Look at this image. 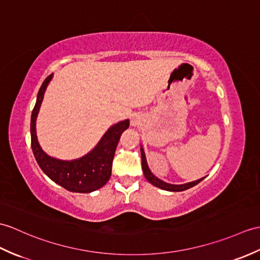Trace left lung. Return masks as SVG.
I'll return each mask as SVG.
<instances>
[{"label": "left lung", "instance_id": "1", "mask_svg": "<svg viewBox=\"0 0 260 260\" xmlns=\"http://www.w3.org/2000/svg\"><path fill=\"white\" fill-rule=\"evenodd\" d=\"M141 154H142V168H143V173L144 176L146 177V179L150 184H153L154 186L158 187V188H161L164 190H168V191H183L190 188V187L197 185L198 183H201L204 178H201L198 180H195V182L191 183H187V184H183V185H172V184H167L165 182H162L159 178H157L156 176L150 173L149 168L147 166V161H146V157H145V153L143 148H141Z\"/></svg>", "mask_w": 260, "mask_h": 260}]
</instances>
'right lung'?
<instances>
[{"instance_id":"1","label":"right lung","mask_w":260,"mask_h":260,"mask_svg":"<svg viewBox=\"0 0 260 260\" xmlns=\"http://www.w3.org/2000/svg\"><path fill=\"white\" fill-rule=\"evenodd\" d=\"M53 74L47 76L39 90L38 100L31 117V146L34 157L41 170L53 182L65 189L74 192H90L104 186L112 174L113 158L122 133L128 128V119L115 124L103 136L92 152L75 160H59L47 156L40 147L36 138L35 122L44 92L52 80Z\"/></svg>"}]
</instances>
